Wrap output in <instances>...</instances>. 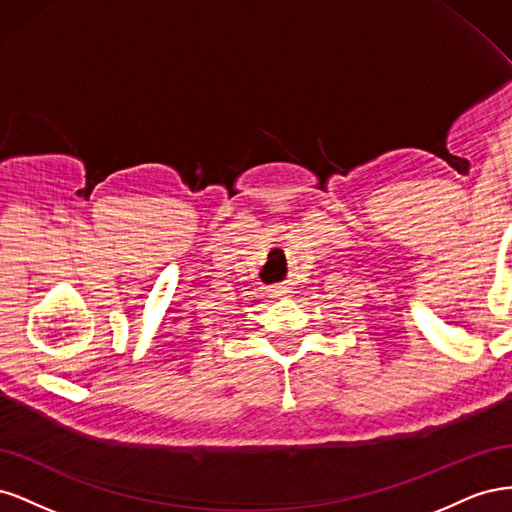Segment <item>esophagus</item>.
<instances>
[{"label": "esophagus", "mask_w": 512, "mask_h": 512, "mask_svg": "<svg viewBox=\"0 0 512 512\" xmlns=\"http://www.w3.org/2000/svg\"><path fill=\"white\" fill-rule=\"evenodd\" d=\"M269 292H271L273 299H286V297H290V294H292L294 290H292V284H290V282H284V284L273 286Z\"/></svg>", "instance_id": "esophagus-1"}]
</instances>
